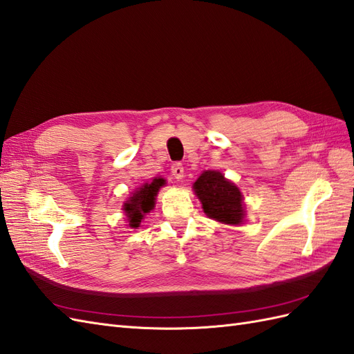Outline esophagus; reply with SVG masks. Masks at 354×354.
I'll list each match as a JSON object with an SVG mask.
<instances>
[{
	"mask_svg": "<svg viewBox=\"0 0 354 354\" xmlns=\"http://www.w3.org/2000/svg\"><path fill=\"white\" fill-rule=\"evenodd\" d=\"M171 174L174 176V178H176V180H182V178L185 177V168H183L182 163H180V162L172 163V167H171Z\"/></svg>",
	"mask_w": 354,
	"mask_h": 354,
	"instance_id": "obj_1",
	"label": "esophagus"
}]
</instances>
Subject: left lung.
Returning <instances> with one entry per match:
<instances>
[{"label":"left lung","instance_id":"8db88e82","mask_svg":"<svg viewBox=\"0 0 354 354\" xmlns=\"http://www.w3.org/2000/svg\"><path fill=\"white\" fill-rule=\"evenodd\" d=\"M194 191L200 198L207 216L228 225H239L243 222L242 194L221 172L204 171L194 183Z\"/></svg>","mask_w":354,"mask_h":354}]
</instances>
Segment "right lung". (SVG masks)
Segmentation results:
<instances>
[{"label": "right lung", "instance_id": "add662e5", "mask_svg": "<svg viewBox=\"0 0 354 354\" xmlns=\"http://www.w3.org/2000/svg\"><path fill=\"white\" fill-rule=\"evenodd\" d=\"M165 185L163 178H154L151 183H145L140 191H136L129 200L124 203L123 209L129 221V227L138 228L144 218L145 213L153 210L154 207V196L158 195L159 187Z\"/></svg>", "mask_w": 354, "mask_h": 354}]
</instances>
